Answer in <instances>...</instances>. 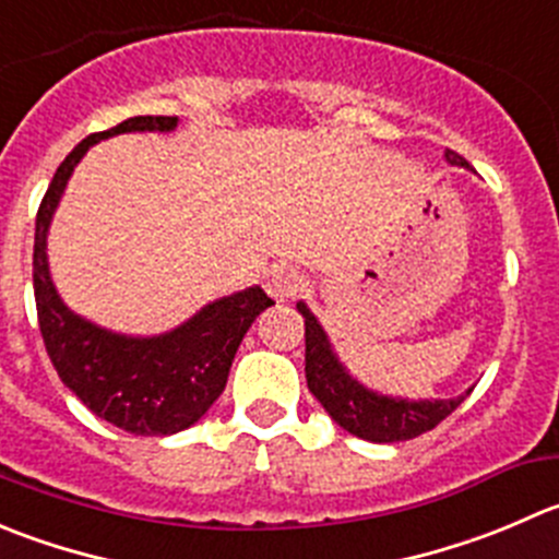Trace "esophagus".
Segmentation results:
<instances>
[{"instance_id": "esophagus-1", "label": "esophagus", "mask_w": 559, "mask_h": 559, "mask_svg": "<svg viewBox=\"0 0 559 559\" xmlns=\"http://www.w3.org/2000/svg\"><path fill=\"white\" fill-rule=\"evenodd\" d=\"M302 286H306V275H302L300 270L292 267L270 270L267 281H264V289H267V295L275 297V300H289L297 292H302Z\"/></svg>"}]
</instances>
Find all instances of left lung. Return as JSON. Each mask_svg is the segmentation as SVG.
<instances>
[{
    "label": "left lung",
    "mask_w": 559,
    "mask_h": 559,
    "mask_svg": "<svg viewBox=\"0 0 559 559\" xmlns=\"http://www.w3.org/2000/svg\"><path fill=\"white\" fill-rule=\"evenodd\" d=\"M448 164L469 166L453 150H445ZM297 311L306 319V379L308 390L319 399V404L328 409L341 429L349 435L360 437L368 442H404L426 435L442 424L453 409L464 401L459 399H440V401H406V399H388L366 390L357 384L338 357L330 349V341L324 335L322 324L317 322L311 311L302 302H297ZM469 393V390H467Z\"/></svg>",
    "instance_id": "1"
}]
</instances>
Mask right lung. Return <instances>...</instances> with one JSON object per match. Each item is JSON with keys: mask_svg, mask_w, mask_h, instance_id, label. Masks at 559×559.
<instances>
[{"mask_svg": "<svg viewBox=\"0 0 559 559\" xmlns=\"http://www.w3.org/2000/svg\"><path fill=\"white\" fill-rule=\"evenodd\" d=\"M177 117H130L86 135L59 164L35 221V306L43 344L59 379L86 409L117 429L164 437L188 429L224 393L231 360L253 319L273 306L259 286L204 306L182 328L155 338H128L75 317L59 300L46 262V235L75 164L100 139L130 130H171Z\"/></svg>", "mask_w": 559, "mask_h": 559, "instance_id": "obj_1", "label": "right lung"}]
</instances>
